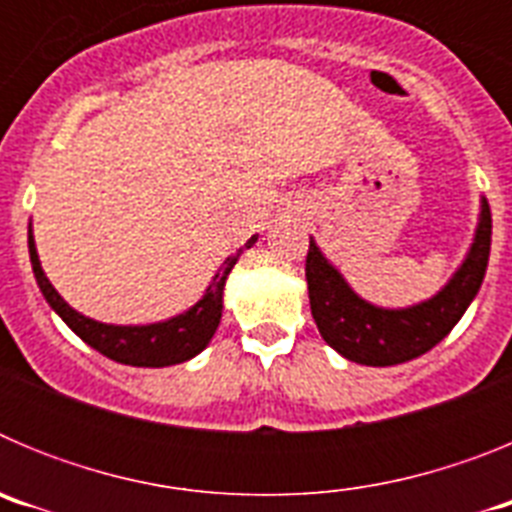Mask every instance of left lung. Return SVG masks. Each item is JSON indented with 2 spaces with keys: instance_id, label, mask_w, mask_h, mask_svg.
<instances>
[{
  "instance_id": "1",
  "label": "left lung",
  "mask_w": 512,
  "mask_h": 512,
  "mask_svg": "<svg viewBox=\"0 0 512 512\" xmlns=\"http://www.w3.org/2000/svg\"><path fill=\"white\" fill-rule=\"evenodd\" d=\"M490 241V205L479 197L474 238L449 282L415 305L382 307L356 295L341 271L325 259L315 238H310L305 277L320 336L343 359L364 366H395L418 359L449 336L477 297L490 261Z\"/></svg>"
}]
</instances>
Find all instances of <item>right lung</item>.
Segmentation results:
<instances>
[{
	"label": "right lung",
	"instance_id": "1",
	"mask_svg": "<svg viewBox=\"0 0 512 512\" xmlns=\"http://www.w3.org/2000/svg\"><path fill=\"white\" fill-rule=\"evenodd\" d=\"M256 241H259V235H251L241 251L228 256L220 264L212 282L207 284L205 295L194 302L189 310L179 312V315H174L169 320H158V323L115 325L87 318L84 312L74 310L69 302L58 295V289L53 287L51 279L45 277L43 266H40L33 223L27 228V248H30V264H33L35 282H38L40 292H43L45 302L51 305V310L74 330L81 341L97 348L102 356L117 361V364L148 366V369L182 364V361L194 359V356L205 351L207 343L215 336L220 318H223V292L225 282H228V274L233 271L235 261L241 259V253L246 248H251Z\"/></svg>",
	"mask_w": 512,
	"mask_h": 512
}]
</instances>
